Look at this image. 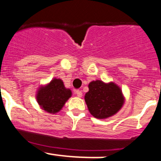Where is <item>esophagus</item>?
<instances>
[{
    "instance_id": "34e87169",
    "label": "esophagus",
    "mask_w": 161,
    "mask_h": 161,
    "mask_svg": "<svg viewBox=\"0 0 161 161\" xmlns=\"http://www.w3.org/2000/svg\"><path fill=\"white\" fill-rule=\"evenodd\" d=\"M75 94L77 95L79 97H81L82 96V92L81 91V90H76L75 91Z\"/></svg>"
}]
</instances>
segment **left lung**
<instances>
[{
  "instance_id": "obj_1",
  "label": "left lung",
  "mask_w": 161,
  "mask_h": 161,
  "mask_svg": "<svg viewBox=\"0 0 161 161\" xmlns=\"http://www.w3.org/2000/svg\"><path fill=\"white\" fill-rule=\"evenodd\" d=\"M89 91L85 95V101L89 112L97 119H107L116 114L125 101L122 90L113 82L101 80L89 83Z\"/></svg>"
}]
</instances>
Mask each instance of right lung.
<instances>
[{
  "mask_svg": "<svg viewBox=\"0 0 161 161\" xmlns=\"http://www.w3.org/2000/svg\"><path fill=\"white\" fill-rule=\"evenodd\" d=\"M71 94V90L64 86L61 79L54 78L50 82L37 89L36 100L42 109L55 114L61 110Z\"/></svg>",
  "mask_w": 161,
  "mask_h": 161,
  "instance_id": "right-lung-1",
  "label": "right lung"
}]
</instances>
